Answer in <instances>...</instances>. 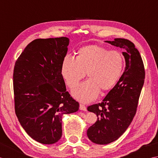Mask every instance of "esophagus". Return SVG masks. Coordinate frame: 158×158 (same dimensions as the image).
Listing matches in <instances>:
<instances>
[{
  "mask_svg": "<svg viewBox=\"0 0 158 158\" xmlns=\"http://www.w3.org/2000/svg\"><path fill=\"white\" fill-rule=\"evenodd\" d=\"M80 110H84V111H86V107L84 104H80Z\"/></svg>",
  "mask_w": 158,
  "mask_h": 158,
  "instance_id": "obj_1",
  "label": "esophagus"
}]
</instances>
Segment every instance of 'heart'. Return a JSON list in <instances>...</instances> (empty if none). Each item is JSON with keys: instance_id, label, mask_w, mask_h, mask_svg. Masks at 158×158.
I'll use <instances>...</instances> for the list:
<instances>
[{"instance_id": "1", "label": "heart", "mask_w": 158, "mask_h": 158, "mask_svg": "<svg viewBox=\"0 0 158 158\" xmlns=\"http://www.w3.org/2000/svg\"><path fill=\"white\" fill-rule=\"evenodd\" d=\"M125 58L118 50H109L98 45L80 48L76 59L64 58L60 73L67 86L74 89L85 76L89 78L73 91V97L83 102H89L98 97L100 90L107 91L117 85L123 74Z\"/></svg>"}]
</instances>
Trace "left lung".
<instances>
[{"label": "left lung", "instance_id": "left-lung-1", "mask_svg": "<svg viewBox=\"0 0 158 158\" xmlns=\"http://www.w3.org/2000/svg\"><path fill=\"white\" fill-rule=\"evenodd\" d=\"M106 42L123 49L126 67L120 80L102 102L87 108L98 117L97 121L88 129L87 136L99 144L113 142L126 131L136 114L145 78L142 58L131 41L117 38Z\"/></svg>", "mask_w": 158, "mask_h": 158}]
</instances>
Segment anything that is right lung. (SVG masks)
<instances>
[{
  "mask_svg": "<svg viewBox=\"0 0 158 158\" xmlns=\"http://www.w3.org/2000/svg\"><path fill=\"white\" fill-rule=\"evenodd\" d=\"M69 42L65 37L37 39L27 45L15 63V114L26 132L42 144L59 140L63 114L79 109V103L66 91L60 73Z\"/></svg>",
  "mask_w": 158,
  "mask_h": 158,
  "instance_id": "right-lung-1",
  "label": "right lung"
}]
</instances>
